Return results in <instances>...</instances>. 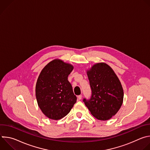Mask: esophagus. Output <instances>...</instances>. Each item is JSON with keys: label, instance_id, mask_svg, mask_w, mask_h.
Returning a JSON list of instances; mask_svg holds the SVG:
<instances>
[{"label": "esophagus", "instance_id": "obj_1", "mask_svg": "<svg viewBox=\"0 0 150 150\" xmlns=\"http://www.w3.org/2000/svg\"><path fill=\"white\" fill-rule=\"evenodd\" d=\"M78 100H81V98H82V95H79V96H78Z\"/></svg>", "mask_w": 150, "mask_h": 150}]
</instances>
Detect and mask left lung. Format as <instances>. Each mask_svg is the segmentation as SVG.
<instances>
[{"mask_svg": "<svg viewBox=\"0 0 150 150\" xmlns=\"http://www.w3.org/2000/svg\"><path fill=\"white\" fill-rule=\"evenodd\" d=\"M87 73L91 96L89 100L83 98V101L96 119L109 120L117 113L122 104L121 83L113 70L105 63L95 64Z\"/></svg>", "mask_w": 150, "mask_h": 150, "instance_id": "obj_1", "label": "left lung"}]
</instances>
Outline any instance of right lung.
<instances>
[{
    "mask_svg": "<svg viewBox=\"0 0 150 150\" xmlns=\"http://www.w3.org/2000/svg\"><path fill=\"white\" fill-rule=\"evenodd\" d=\"M73 69L71 64L54 59L40 74L35 86L36 98L40 109L49 119L59 120L65 117L76 102L68 80Z\"/></svg>",
    "mask_w": 150,
    "mask_h": 150,
    "instance_id": "right-lung-1",
    "label": "right lung"
}]
</instances>
